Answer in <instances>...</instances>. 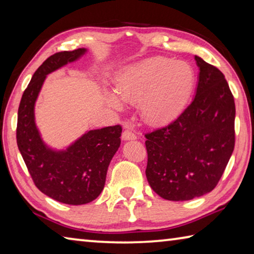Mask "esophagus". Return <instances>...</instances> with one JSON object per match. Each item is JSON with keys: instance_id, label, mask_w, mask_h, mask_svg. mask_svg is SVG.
<instances>
[{"instance_id": "1", "label": "esophagus", "mask_w": 254, "mask_h": 254, "mask_svg": "<svg viewBox=\"0 0 254 254\" xmlns=\"http://www.w3.org/2000/svg\"><path fill=\"white\" fill-rule=\"evenodd\" d=\"M122 139L123 140H134V139H136V135L134 132L130 130V128H126V130H124L122 133Z\"/></svg>"}]
</instances>
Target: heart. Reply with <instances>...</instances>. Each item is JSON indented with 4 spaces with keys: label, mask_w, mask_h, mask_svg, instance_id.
<instances>
[{
    "label": "heart",
    "mask_w": 254,
    "mask_h": 254,
    "mask_svg": "<svg viewBox=\"0 0 254 254\" xmlns=\"http://www.w3.org/2000/svg\"><path fill=\"white\" fill-rule=\"evenodd\" d=\"M194 84V72L186 63L152 58L128 69L118 79L123 101H141V113L150 123L173 119L186 103ZM112 105L121 109V101L111 96Z\"/></svg>",
    "instance_id": "obj_1"
}]
</instances>
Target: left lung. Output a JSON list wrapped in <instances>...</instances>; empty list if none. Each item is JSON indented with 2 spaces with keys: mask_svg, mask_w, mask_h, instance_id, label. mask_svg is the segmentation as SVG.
Segmentation results:
<instances>
[{
  "mask_svg": "<svg viewBox=\"0 0 254 254\" xmlns=\"http://www.w3.org/2000/svg\"><path fill=\"white\" fill-rule=\"evenodd\" d=\"M196 95L168 126L145 133V176L167 200H189L212 191L235 144V103L223 72L195 56Z\"/></svg>",
  "mask_w": 254,
  "mask_h": 254,
  "instance_id": "left-lung-1",
  "label": "left lung"
}]
</instances>
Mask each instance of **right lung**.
<instances>
[{
    "instance_id": "add662e5",
    "label": "right lung",
    "mask_w": 254,
    "mask_h": 254,
    "mask_svg": "<svg viewBox=\"0 0 254 254\" xmlns=\"http://www.w3.org/2000/svg\"><path fill=\"white\" fill-rule=\"evenodd\" d=\"M85 51H60L47 58L24 89L18 111L16 143L34 185L50 198L68 205H83L97 198L104 188L110 162L121 144L122 127L118 124L89 131L66 151L56 152L44 144L34 124V102L46 76Z\"/></svg>"
}]
</instances>
